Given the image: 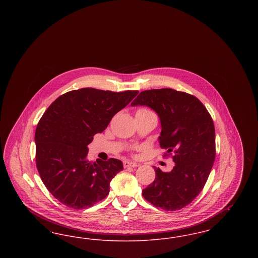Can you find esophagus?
Listing matches in <instances>:
<instances>
[{
	"instance_id": "1",
	"label": "esophagus",
	"mask_w": 258,
	"mask_h": 258,
	"mask_svg": "<svg viewBox=\"0 0 258 258\" xmlns=\"http://www.w3.org/2000/svg\"><path fill=\"white\" fill-rule=\"evenodd\" d=\"M123 164L124 168H127V167H137V166H139V164H137V163H135V162L128 161V160L123 161Z\"/></svg>"
}]
</instances>
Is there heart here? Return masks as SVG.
I'll return each instance as SVG.
<instances>
[{"instance_id":"1","label":"heart","mask_w":258,"mask_h":258,"mask_svg":"<svg viewBox=\"0 0 258 258\" xmlns=\"http://www.w3.org/2000/svg\"><path fill=\"white\" fill-rule=\"evenodd\" d=\"M137 112H152V111L149 110L147 108H140L137 110Z\"/></svg>"}]
</instances>
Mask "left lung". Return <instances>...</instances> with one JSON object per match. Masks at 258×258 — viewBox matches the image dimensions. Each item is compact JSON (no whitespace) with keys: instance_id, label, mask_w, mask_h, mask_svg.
Masks as SVG:
<instances>
[{"instance_id":"left-lung-1","label":"left lung","mask_w":258,"mask_h":258,"mask_svg":"<svg viewBox=\"0 0 258 258\" xmlns=\"http://www.w3.org/2000/svg\"><path fill=\"white\" fill-rule=\"evenodd\" d=\"M132 105H146L158 113L160 148L175 162L171 172L155 167L156 179L142 190L143 197L165 211L184 208L203 189L216 158L210 113L195 96L169 88L143 91Z\"/></svg>"}]
</instances>
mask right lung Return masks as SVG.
Segmentation results:
<instances>
[{
  "label": "right lung",
  "instance_id": "obj_1",
  "mask_svg": "<svg viewBox=\"0 0 258 258\" xmlns=\"http://www.w3.org/2000/svg\"><path fill=\"white\" fill-rule=\"evenodd\" d=\"M137 94L78 89L56 98L43 113L35 135L36 164L43 184L61 204L86 209L108 196L111 180L123 170V163L116 159L90 161L88 145Z\"/></svg>",
  "mask_w": 258,
  "mask_h": 258
}]
</instances>
